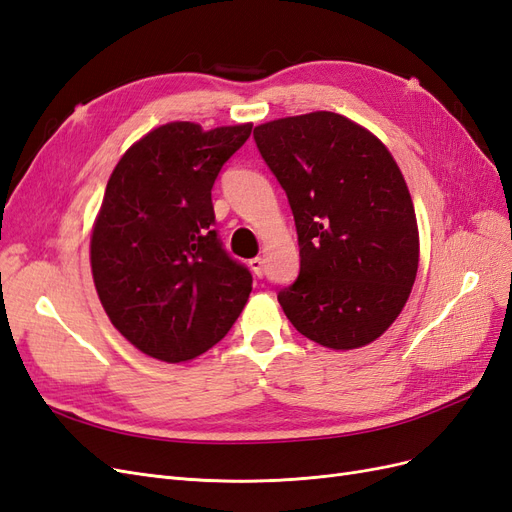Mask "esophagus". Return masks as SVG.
Instances as JSON below:
<instances>
[{"label":"esophagus","mask_w":512,"mask_h":512,"mask_svg":"<svg viewBox=\"0 0 512 512\" xmlns=\"http://www.w3.org/2000/svg\"><path fill=\"white\" fill-rule=\"evenodd\" d=\"M250 267H252V271H254V275H256V277H262V275H265V260H262L260 256H256V258H252V260H250Z\"/></svg>","instance_id":"obj_1"}]
</instances>
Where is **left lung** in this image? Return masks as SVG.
Instances as JSON below:
<instances>
[{
    "label": "left lung",
    "instance_id": "8db88e82",
    "mask_svg": "<svg viewBox=\"0 0 512 512\" xmlns=\"http://www.w3.org/2000/svg\"><path fill=\"white\" fill-rule=\"evenodd\" d=\"M284 188L301 271L277 294L292 327L333 350L378 339L404 309L418 269V228L404 175L369 130L316 111L254 128Z\"/></svg>",
    "mask_w": 512,
    "mask_h": 512
}]
</instances>
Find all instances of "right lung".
Wrapping results in <instances>:
<instances>
[{
	"instance_id": "1",
	"label": "right lung",
	"mask_w": 512,
	"mask_h": 512,
	"mask_svg": "<svg viewBox=\"0 0 512 512\" xmlns=\"http://www.w3.org/2000/svg\"><path fill=\"white\" fill-rule=\"evenodd\" d=\"M252 123L205 132L173 121L117 162L91 232V273L104 312L153 359L181 363L230 331L252 273L213 228L211 188Z\"/></svg>"
}]
</instances>
